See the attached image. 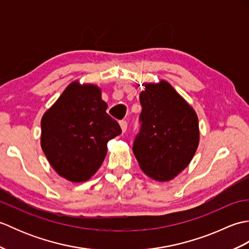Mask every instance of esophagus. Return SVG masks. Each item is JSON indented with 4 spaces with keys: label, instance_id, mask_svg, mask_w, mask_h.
Wrapping results in <instances>:
<instances>
[{
    "label": "esophagus",
    "instance_id": "obj_1",
    "mask_svg": "<svg viewBox=\"0 0 249 249\" xmlns=\"http://www.w3.org/2000/svg\"><path fill=\"white\" fill-rule=\"evenodd\" d=\"M120 126H121L122 133H125L126 129H127V122H126V121H121L120 122Z\"/></svg>",
    "mask_w": 249,
    "mask_h": 249
}]
</instances>
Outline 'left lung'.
I'll use <instances>...</instances> for the list:
<instances>
[{
    "label": "left lung",
    "instance_id": "left-lung-1",
    "mask_svg": "<svg viewBox=\"0 0 249 249\" xmlns=\"http://www.w3.org/2000/svg\"><path fill=\"white\" fill-rule=\"evenodd\" d=\"M143 86L145 89L140 93L141 128L133 152L147 177L167 182L189 165L198 149V116L166 80Z\"/></svg>",
    "mask_w": 249,
    "mask_h": 249
}]
</instances>
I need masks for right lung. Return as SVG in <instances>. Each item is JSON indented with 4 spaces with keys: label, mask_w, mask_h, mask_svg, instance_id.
Wrapping results in <instances>:
<instances>
[{
    "label": "right lung",
    "mask_w": 249,
    "mask_h": 249,
    "mask_svg": "<svg viewBox=\"0 0 249 249\" xmlns=\"http://www.w3.org/2000/svg\"><path fill=\"white\" fill-rule=\"evenodd\" d=\"M107 108L96 84L73 81L44 113L40 145L60 177L86 182L102 166L108 141L122 131Z\"/></svg>",
    "instance_id": "add662e5"
}]
</instances>
